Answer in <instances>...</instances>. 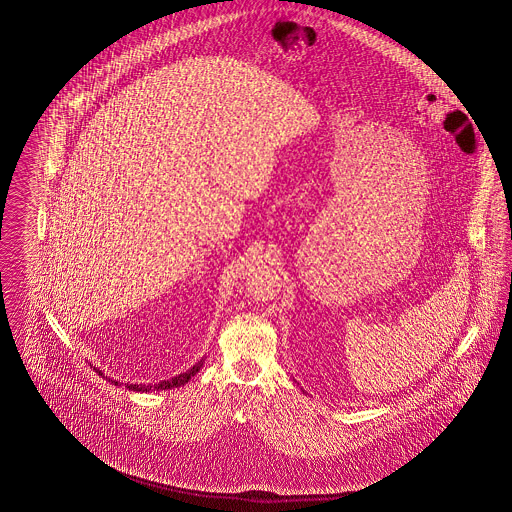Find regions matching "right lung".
Listing matches in <instances>:
<instances>
[{
    "instance_id": "right-lung-1",
    "label": "right lung",
    "mask_w": 512,
    "mask_h": 512,
    "mask_svg": "<svg viewBox=\"0 0 512 512\" xmlns=\"http://www.w3.org/2000/svg\"><path fill=\"white\" fill-rule=\"evenodd\" d=\"M202 368V360L197 362L193 368H189L187 372H183V374H179V376H175V378H171V380H163V382H159V384H124L128 390H132V392H156V390H171V388H179V386H185L195 374H197L198 370ZM99 374L103 376V372L99 370ZM111 380V378H109ZM111 382H115V380H111ZM118 384V382H115Z\"/></svg>"
}]
</instances>
